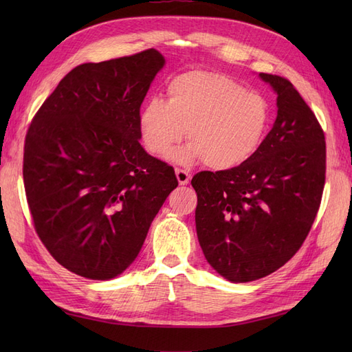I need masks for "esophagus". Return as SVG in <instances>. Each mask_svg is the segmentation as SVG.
I'll list each match as a JSON object with an SVG mask.
<instances>
[{
	"mask_svg": "<svg viewBox=\"0 0 352 352\" xmlns=\"http://www.w3.org/2000/svg\"><path fill=\"white\" fill-rule=\"evenodd\" d=\"M176 177L179 185H188L190 180V173L184 168H176Z\"/></svg>",
	"mask_w": 352,
	"mask_h": 352,
	"instance_id": "obj_1",
	"label": "esophagus"
}]
</instances>
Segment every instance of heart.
<instances>
[{
	"instance_id": "obj_1",
	"label": "heart",
	"mask_w": 352,
	"mask_h": 352,
	"mask_svg": "<svg viewBox=\"0 0 352 352\" xmlns=\"http://www.w3.org/2000/svg\"><path fill=\"white\" fill-rule=\"evenodd\" d=\"M272 105L264 94L248 91L226 74L189 70L167 85V101L153 98L140 113L145 150L166 155L186 138L190 142L173 154L179 163L202 160L207 167H236L258 150L267 133Z\"/></svg>"
}]
</instances>
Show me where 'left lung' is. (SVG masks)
<instances>
[{
  "label": "left lung",
  "instance_id": "left-lung-1",
  "mask_svg": "<svg viewBox=\"0 0 352 352\" xmlns=\"http://www.w3.org/2000/svg\"><path fill=\"white\" fill-rule=\"evenodd\" d=\"M278 94V116L258 150L236 167L199 172L192 184L198 241L223 278H264L301 248L326 180L324 132L294 85L260 73Z\"/></svg>",
  "mask_w": 352,
  "mask_h": 352
}]
</instances>
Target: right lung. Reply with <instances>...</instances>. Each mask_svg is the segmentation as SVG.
Wrapping results in <instances>:
<instances>
[{
  "instance_id": "add662e5",
  "label": "right lung",
  "mask_w": 352,
  "mask_h": 352,
  "mask_svg": "<svg viewBox=\"0 0 352 352\" xmlns=\"http://www.w3.org/2000/svg\"><path fill=\"white\" fill-rule=\"evenodd\" d=\"M164 57L154 48L70 70L26 133L23 182L41 242L83 278H116L177 186L140 144V111Z\"/></svg>"
}]
</instances>
